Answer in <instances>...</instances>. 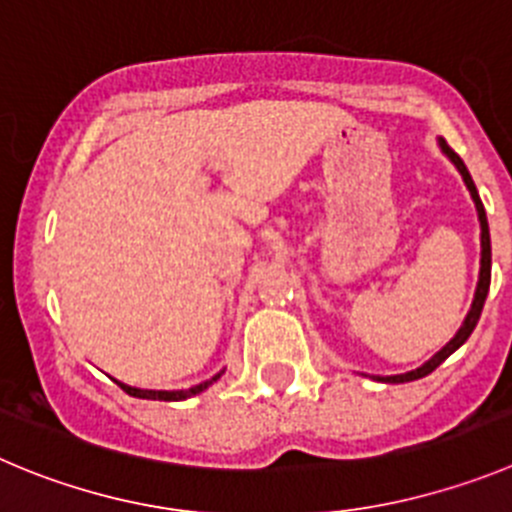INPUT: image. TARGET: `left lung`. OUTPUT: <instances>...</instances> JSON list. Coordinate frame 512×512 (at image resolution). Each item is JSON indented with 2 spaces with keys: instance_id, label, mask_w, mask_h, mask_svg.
<instances>
[{
  "instance_id": "8db88e82",
  "label": "left lung",
  "mask_w": 512,
  "mask_h": 512,
  "mask_svg": "<svg viewBox=\"0 0 512 512\" xmlns=\"http://www.w3.org/2000/svg\"><path fill=\"white\" fill-rule=\"evenodd\" d=\"M439 146H442V151H444V154L450 156V161H452V164L457 166V171H460V174H462V179H465L467 189H470V194H472V202H475V207H477V217H480V229H482V232H480V245H482V257H480V283H477V290H475V300H472V308H470V313H467L465 323H462V328H460V331L455 333V338H452V341L447 343V346H444L442 351H437V353H434V356L429 358L427 364H424V366H419L417 371H409V374H399V376H379L381 381H389V384H404V381L422 379V376L432 374V371L437 369L439 364H442L444 358H447V356H452V353H455L457 348H460L462 343H465L467 338H470V333L475 331L477 321H480L482 305H485L487 290H490V229H487L485 207H482V202H480V194H477V189H475V181H472L470 171H467V166L462 164V159H460V156H457L455 151H452V148L447 146V141H444V138H442V141H439Z\"/></svg>"
}]
</instances>
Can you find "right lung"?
Listing matches in <instances>:
<instances>
[{
	"instance_id": "add662e5",
	"label": "right lung",
	"mask_w": 512,
	"mask_h": 512,
	"mask_svg": "<svg viewBox=\"0 0 512 512\" xmlns=\"http://www.w3.org/2000/svg\"><path fill=\"white\" fill-rule=\"evenodd\" d=\"M222 376V371H219L217 376H212L209 381H204V384H197V386H191V389H184V391H148V389H136V386H126L121 384V381H116L118 386H121L123 391H126L128 396H138V399H159V401H181V399H189V396L199 394V391H204L207 386H212L214 381Z\"/></svg>"
}]
</instances>
